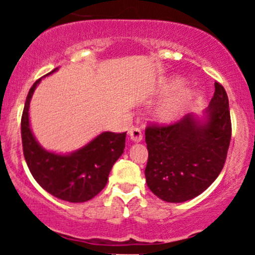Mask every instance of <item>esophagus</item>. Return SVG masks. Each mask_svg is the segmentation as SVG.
<instances>
[{
	"label": "esophagus",
	"instance_id": "esophagus-1",
	"mask_svg": "<svg viewBox=\"0 0 255 255\" xmlns=\"http://www.w3.org/2000/svg\"><path fill=\"white\" fill-rule=\"evenodd\" d=\"M128 134H129L130 139L133 140L134 142L141 141V139H142V133H141V130L139 129V128H136V127H130L129 130H128Z\"/></svg>",
	"mask_w": 255,
	"mask_h": 255
}]
</instances>
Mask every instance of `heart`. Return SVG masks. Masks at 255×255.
<instances>
[{
  "label": "heart",
  "instance_id": "obj_1",
  "mask_svg": "<svg viewBox=\"0 0 255 255\" xmlns=\"http://www.w3.org/2000/svg\"><path fill=\"white\" fill-rule=\"evenodd\" d=\"M181 81L177 78L171 79L162 86V90H171L180 85ZM194 99V92L188 87H180L172 92L168 98L160 103L156 111V115L159 121L171 122L180 118L181 115L189 108Z\"/></svg>",
  "mask_w": 255,
  "mask_h": 255
}]
</instances>
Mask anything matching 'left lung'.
<instances>
[{"instance_id": "8db88e82", "label": "left lung", "mask_w": 255, "mask_h": 255, "mask_svg": "<svg viewBox=\"0 0 255 255\" xmlns=\"http://www.w3.org/2000/svg\"><path fill=\"white\" fill-rule=\"evenodd\" d=\"M230 139L229 101L224 87L215 83V95L201 116L187 114L172 125L146 128L148 188L166 203L198 197L223 169Z\"/></svg>"}]
</instances>
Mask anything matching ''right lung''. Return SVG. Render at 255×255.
Here are the masks:
<instances>
[{
	"instance_id": "1",
	"label": "right lung",
	"mask_w": 255,
	"mask_h": 255,
	"mask_svg": "<svg viewBox=\"0 0 255 255\" xmlns=\"http://www.w3.org/2000/svg\"><path fill=\"white\" fill-rule=\"evenodd\" d=\"M55 68L49 74L56 72ZM38 79L28 91L21 118L25 160L32 176L51 195L69 203H85L95 198L108 182L109 172L124 153L126 133L103 131L84 147L68 154L46 151L38 144L30 127V102Z\"/></svg>"
}]
</instances>
